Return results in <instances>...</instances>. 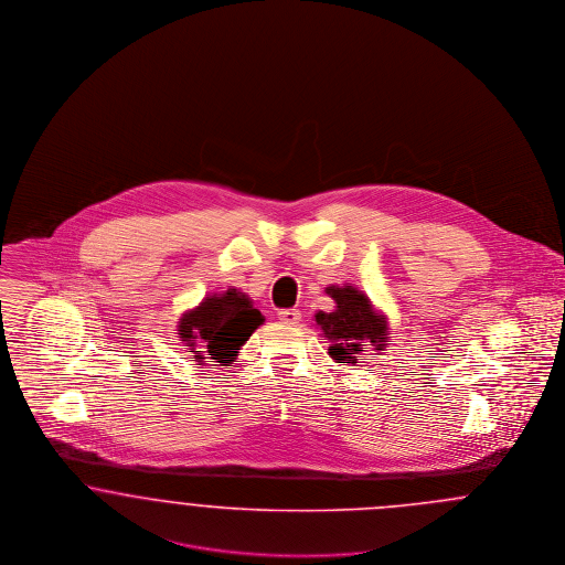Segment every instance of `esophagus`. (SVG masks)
<instances>
[{
	"instance_id": "esophagus-1",
	"label": "esophagus",
	"mask_w": 565,
	"mask_h": 565,
	"mask_svg": "<svg viewBox=\"0 0 565 565\" xmlns=\"http://www.w3.org/2000/svg\"><path fill=\"white\" fill-rule=\"evenodd\" d=\"M277 316H279V320L284 323L300 322V311L298 309H281Z\"/></svg>"
}]
</instances>
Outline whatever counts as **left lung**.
<instances>
[{"label":"left lung","mask_w":565,"mask_h":565,"mask_svg":"<svg viewBox=\"0 0 565 565\" xmlns=\"http://www.w3.org/2000/svg\"><path fill=\"white\" fill-rule=\"evenodd\" d=\"M326 292L334 298L337 309L316 313V323L328 339V353L339 364H355L362 351L375 348L385 351L390 345L387 318L376 313L369 296L353 286H328Z\"/></svg>","instance_id":"1"}]
</instances>
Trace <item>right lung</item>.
<instances>
[{"label": "right lung", "mask_w": 565, "mask_h": 565, "mask_svg": "<svg viewBox=\"0 0 565 565\" xmlns=\"http://www.w3.org/2000/svg\"><path fill=\"white\" fill-rule=\"evenodd\" d=\"M263 322L265 318L254 309L249 296L228 288L222 295L205 296L199 307L186 311L178 322V334L199 364L231 366Z\"/></svg>", "instance_id": "add662e5"}]
</instances>
